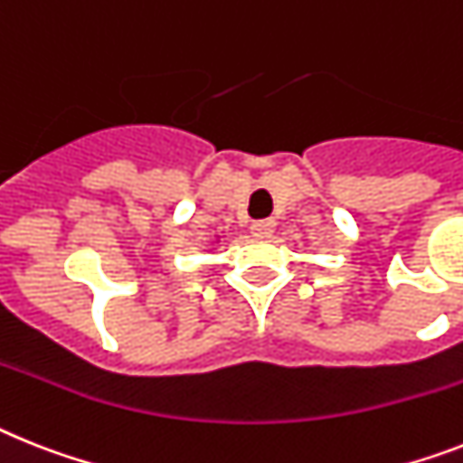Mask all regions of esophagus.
I'll return each instance as SVG.
<instances>
[{
	"label": "esophagus",
	"mask_w": 463,
	"mask_h": 463,
	"mask_svg": "<svg viewBox=\"0 0 463 463\" xmlns=\"http://www.w3.org/2000/svg\"><path fill=\"white\" fill-rule=\"evenodd\" d=\"M275 231V221L273 219H263V221H254L251 223V232H254V238L259 240H266L270 238Z\"/></svg>",
	"instance_id": "1"
}]
</instances>
